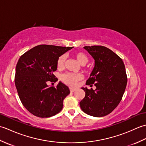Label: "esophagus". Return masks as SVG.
I'll use <instances>...</instances> for the list:
<instances>
[{
    "mask_svg": "<svg viewBox=\"0 0 146 146\" xmlns=\"http://www.w3.org/2000/svg\"><path fill=\"white\" fill-rule=\"evenodd\" d=\"M70 92H74L75 91H76V88H71V87H70Z\"/></svg>",
    "mask_w": 146,
    "mask_h": 146,
    "instance_id": "esophagus-1",
    "label": "esophagus"
}]
</instances>
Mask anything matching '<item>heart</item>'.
<instances>
[{
	"mask_svg": "<svg viewBox=\"0 0 146 146\" xmlns=\"http://www.w3.org/2000/svg\"><path fill=\"white\" fill-rule=\"evenodd\" d=\"M75 56L78 60L79 63L84 65L88 61V56L86 54L83 52H77L75 54ZM66 56L65 54H62L58 58L57 60V67L59 69H63L64 66L65 61H66ZM83 78L82 75L80 73H66L63 74L61 76V79L64 83L70 86H75L76 83L79 80H82Z\"/></svg>",
	"mask_w": 146,
	"mask_h": 146,
	"instance_id": "heart-1",
	"label": "heart"
}]
</instances>
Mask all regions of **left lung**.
I'll list each match as a JSON object with an SVG mask.
<instances>
[{
	"label": "left lung",
	"mask_w": 146,
	"mask_h": 146,
	"mask_svg": "<svg viewBox=\"0 0 146 146\" xmlns=\"http://www.w3.org/2000/svg\"><path fill=\"white\" fill-rule=\"evenodd\" d=\"M95 60V66L86 85L96 89L82 88L85 97L80 102L82 110L91 116L100 117L111 113L124 94L127 78L122 59L102 46H85Z\"/></svg>",
	"instance_id": "1"
}]
</instances>
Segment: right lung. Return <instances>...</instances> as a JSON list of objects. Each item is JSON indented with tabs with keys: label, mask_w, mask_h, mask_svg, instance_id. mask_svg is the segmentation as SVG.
<instances>
[{
	"label": "right lung",
	"mask_w": 146,
	"mask_h": 146,
	"mask_svg": "<svg viewBox=\"0 0 146 146\" xmlns=\"http://www.w3.org/2000/svg\"><path fill=\"white\" fill-rule=\"evenodd\" d=\"M73 47L42 44L35 46L19 59L15 68V85L22 104L30 113L41 118L60 112L63 100L70 94L66 85L60 82L56 87L48 82H56L53 72L57 60Z\"/></svg>",
	"instance_id": "1"
}]
</instances>
